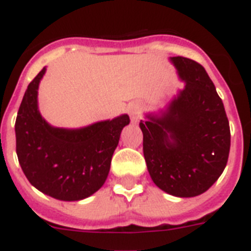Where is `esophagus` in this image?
Instances as JSON below:
<instances>
[{
  "label": "esophagus",
  "instance_id": "1",
  "mask_svg": "<svg viewBox=\"0 0 251 251\" xmlns=\"http://www.w3.org/2000/svg\"><path fill=\"white\" fill-rule=\"evenodd\" d=\"M128 114H129L130 119L132 122H137L140 119V114H141V107L138 105H132L128 109Z\"/></svg>",
  "mask_w": 251,
  "mask_h": 251
}]
</instances>
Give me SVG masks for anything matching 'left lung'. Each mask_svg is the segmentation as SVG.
<instances>
[{"instance_id":"8db88e82","label":"left lung","mask_w":251,"mask_h":251,"mask_svg":"<svg viewBox=\"0 0 251 251\" xmlns=\"http://www.w3.org/2000/svg\"><path fill=\"white\" fill-rule=\"evenodd\" d=\"M171 61L186 86L167 110L141 121L144 156L160 190L194 198L212 187L225 171L231 146L229 123L204 68L182 56Z\"/></svg>"}]
</instances>
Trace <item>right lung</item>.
I'll return each mask as SVG.
<instances>
[{"mask_svg":"<svg viewBox=\"0 0 251 251\" xmlns=\"http://www.w3.org/2000/svg\"><path fill=\"white\" fill-rule=\"evenodd\" d=\"M46 68L29 83L15 122L16 154L28 181L64 201L82 200L106 181L127 114L79 129L50 126L38 110V86Z\"/></svg>","mask_w":251,"mask_h":251,"instance_id":"1","label":"right lung"}]
</instances>
